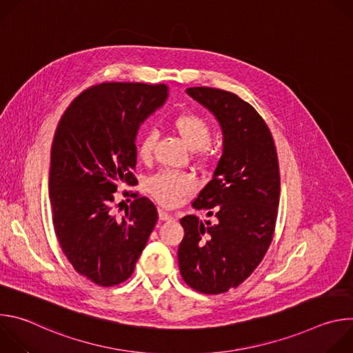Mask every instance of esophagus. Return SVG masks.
Wrapping results in <instances>:
<instances>
[{
  "instance_id": "esophagus-1",
  "label": "esophagus",
  "mask_w": 353,
  "mask_h": 353,
  "mask_svg": "<svg viewBox=\"0 0 353 353\" xmlns=\"http://www.w3.org/2000/svg\"><path fill=\"white\" fill-rule=\"evenodd\" d=\"M158 212H159V219L161 221H172L173 219V216L169 212H166L165 210H159Z\"/></svg>"
}]
</instances>
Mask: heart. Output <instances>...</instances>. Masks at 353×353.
Instances as JSON below:
<instances>
[{
  "label": "heart",
  "mask_w": 353,
  "mask_h": 353,
  "mask_svg": "<svg viewBox=\"0 0 353 353\" xmlns=\"http://www.w3.org/2000/svg\"><path fill=\"white\" fill-rule=\"evenodd\" d=\"M173 127L184 141V143L194 150L199 163L208 165L214 159V152L210 148L211 141V125L199 114L183 113L174 117ZM158 141V132L154 128H149L143 132L138 143V155L142 161H149L154 155V149ZM195 185L194 177L188 173L180 172H162L149 180V191L159 204L172 207L192 191Z\"/></svg>",
  "instance_id": "obj_1"
}]
</instances>
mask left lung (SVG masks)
<instances>
[{"instance_id":"obj_1","label":"left lung","mask_w":353,"mask_h":353,"mask_svg":"<svg viewBox=\"0 0 353 353\" xmlns=\"http://www.w3.org/2000/svg\"><path fill=\"white\" fill-rule=\"evenodd\" d=\"M187 93L219 121L223 152L192 203L214 221L180 219L179 265L188 286L219 294L253 274L272 241L281 192L278 155L263 117L237 94L207 86Z\"/></svg>"}]
</instances>
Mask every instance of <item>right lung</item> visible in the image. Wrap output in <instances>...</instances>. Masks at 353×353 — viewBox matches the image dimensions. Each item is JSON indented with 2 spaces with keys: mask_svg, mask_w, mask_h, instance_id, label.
I'll use <instances>...</instances> for the list:
<instances>
[{
  "mask_svg": "<svg viewBox=\"0 0 353 353\" xmlns=\"http://www.w3.org/2000/svg\"><path fill=\"white\" fill-rule=\"evenodd\" d=\"M168 92L165 83H99L72 100L57 125L48 177L53 226L74 270L96 285L127 281L157 225V207L138 192H123L131 196L123 216L113 207L120 185L138 183L135 137Z\"/></svg>",
  "mask_w": 353,
  "mask_h": 353,
  "instance_id": "obj_1",
  "label": "right lung"
}]
</instances>
